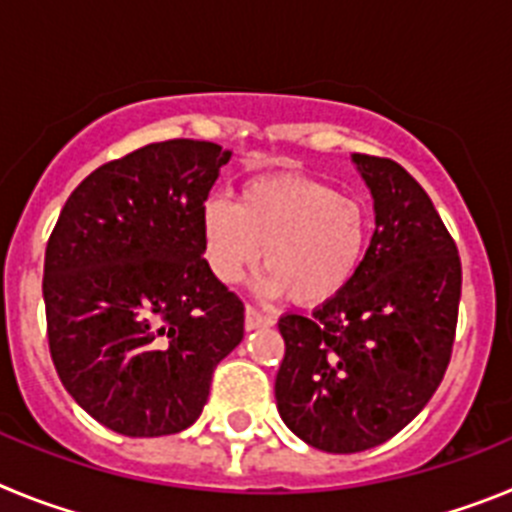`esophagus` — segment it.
I'll return each mask as SVG.
<instances>
[{
	"label": "esophagus",
	"mask_w": 512,
	"mask_h": 512,
	"mask_svg": "<svg viewBox=\"0 0 512 512\" xmlns=\"http://www.w3.org/2000/svg\"><path fill=\"white\" fill-rule=\"evenodd\" d=\"M269 325H274V318H271V315H264V312H259L253 305L246 307V330L269 328Z\"/></svg>",
	"instance_id": "esophagus-1"
}]
</instances>
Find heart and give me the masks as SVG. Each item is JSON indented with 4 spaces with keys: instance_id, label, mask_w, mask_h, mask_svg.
<instances>
[{
    "instance_id": "obj_1",
    "label": "heart",
    "mask_w": 512,
    "mask_h": 512,
    "mask_svg": "<svg viewBox=\"0 0 512 512\" xmlns=\"http://www.w3.org/2000/svg\"><path fill=\"white\" fill-rule=\"evenodd\" d=\"M210 271L235 284L261 259L266 295L318 305L338 295L356 274L366 246L364 207L330 184L307 176H269L248 182L238 202L207 197L200 212Z\"/></svg>"
}]
</instances>
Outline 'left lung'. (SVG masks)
Returning <instances> with one entry per match:
<instances>
[{
    "mask_svg": "<svg viewBox=\"0 0 512 512\" xmlns=\"http://www.w3.org/2000/svg\"><path fill=\"white\" fill-rule=\"evenodd\" d=\"M374 235L351 282L312 315L279 318L277 408L328 454L374 449L438 390L456 336L461 261L431 197L392 158L354 153Z\"/></svg>",
    "mask_w": 512,
    "mask_h": 512,
    "instance_id": "1",
    "label": "left lung"
}]
</instances>
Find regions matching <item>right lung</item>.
<instances>
[{
	"instance_id": "obj_1",
	"label": "right lung",
	"mask_w": 512,
	"mask_h": 512,
	"mask_svg": "<svg viewBox=\"0 0 512 512\" xmlns=\"http://www.w3.org/2000/svg\"><path fill=\"white\" fill-rule=\"evenodd\" d=\"M230 151L174 138L107 161L71 192L45 246L48 346L69 395L130 438L200 418L243 341V302L207 266L200 212Z\"/></svg>"
}]
</instances>
